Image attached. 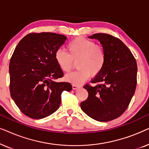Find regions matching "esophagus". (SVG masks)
<instances>
[{
	"mask_svg": "<svg viewBox=\"0 0 149 149\" xmlns=\"http://www.w3.org/2000/svg\"><path fill=\"white\" fill-rule=\"evenodd\" d=\"M80 87H81L80 85H76V84H72V89H77L79 88Z\"/></svg>",
	"mask_w": 149,
	"mask_h": 149,
	"instance_id": "esophagus-1",
	"label": "esophagus"
}]
</instances>
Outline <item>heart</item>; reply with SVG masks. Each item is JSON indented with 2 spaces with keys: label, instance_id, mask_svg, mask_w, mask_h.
I'll list each match as a JSON object with an SVG mask.
<instances>
[{
  "label": "heart",
  "instance_id": "1",
  "mask_svg": "<svg viewBox=\"0 0 149 149\" xmlns=\"http://www.w3.org/2000/svg\"><path fill=\"white\" fill-rule=\"evenodd\" d=\"M69 54L60 49L55 55L58 66L64 72L72 68L73 61L79 60V69L65 76V79L74 84H81L91 76L98 74L104 66L107 55L102 47L97 45L93 40L79 36L70 40L68 46Z\"/></svg>",
  "mask_w": 149,
  "mask_h": 149
}]
</instances>
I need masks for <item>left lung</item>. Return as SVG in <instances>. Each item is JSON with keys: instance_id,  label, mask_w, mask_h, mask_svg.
Returning <instances> with one entry per match:
<instances>
[{"instance_id": "1", "label": "left lung", "mask_w": 149, "mask_h": 149, "mask_svg": "<svg viewBox=\"0 0 149 149\" xmlns=\"http://www.w3.org/2000/svg\"><path fill=\"white\" fill-rule=\"evenodd\" d=\"M88 37L99 40L107 60L101 72L91 81L95 86H84L89 95L81 103V108L96 121H109L125 112L135 93L137 64L130 50L119 38L104 33Z\"/></svg>"}]
</instances>
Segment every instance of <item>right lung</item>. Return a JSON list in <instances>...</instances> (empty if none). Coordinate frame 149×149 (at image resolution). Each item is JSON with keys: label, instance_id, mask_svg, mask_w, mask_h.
Listing matches in <instances>:
<instances>
[{"label": "right lung", "instance_id": "add662e5", "mask_svg": "<svg viewBox=\"0 0 149 149\" xmlns=\"http://www.w3.org/2000/svg\"><path fill=\"white\" fill-rule=\"evenodd\" d=\"M64 35L53 32L30 33L16 47L9 63L10 93L16 105L32 119L48 117L60 107L62 91L72 90L55 55L64 44Z\"/></svg>", "mask_w": 149, "mask_h": 149}]
</instances>
